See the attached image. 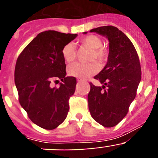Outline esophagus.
<instances>
[{
	"label": "esophagus",
	"mask_w": 158,
	"mask_h": 158,
	"mask_svg": "<svg viewBox=\"0 0 158 158\" xmlns=\"http://www.w3.org/2000/svg\"><path fill=\"white\" fill-rule=\"evenodd\" d=\"M81 79H77V82H81Z\"/></svg>",
	"instance_id": "1"
}]
</instances>
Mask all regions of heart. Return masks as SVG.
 Wrapping results in <instances>:
<instances>
[{
    "mask_svg": "<svg viewBox=\"0 0 158 158\" xmlns=\"http://www.w3.org/2000/svg\"><path fill=\"white\" fill-rule=\"evenodd\" d=\"M102 40L99 36L90 35L85 36L80 40V45L83 47L91 50L89 55V64L75 63L68 67V74L71 77L78 78H87L96 74L99 71V65H104L109 57V51L105 47H101ZM62 55L65 62L71 63L74 62L77 57V51L74 45L68 43L62 48Z\"/></svg>",
    "mask_w": 158,
    "mask_h": 158,
    "instance_id": "b5f03b06",
    "label": "heart"
}]
</instances>
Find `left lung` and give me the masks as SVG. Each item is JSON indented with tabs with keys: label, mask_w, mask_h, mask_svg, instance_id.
Segmentation results:
<instances>
[{
	"label": "left lung",
	"mask_w": 158,
	"mask_h": 158,
	"mask_svg": "<svg viewBox=\"0 0 158 158\" xmlns=\"http://www.w3.org/2000/svg\"><path fill=\"white\" fill-rule=\"evenodd\" d=\"M90 31L108 40L109 57L104 69L94 77L103 86L89 83V109L95 121L112 127L126 116L135 100L142 77L140 62L133 43L117 27L104 26Z\"/></svg>",
	"instance_id": "left-lung-1"
}]
</instances>
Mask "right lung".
Wrapping results in <instances>:
<instances>
[{
  "label": "right lung",
  "instance_id": "1",
  "mask_svg": "<svg viewBox=\"0 0 158 158\" xmlns=\"http://www.w3.org/2000/svg\"><path fill=\"white\" fill-rule=\"evenodd\" d=\"M77 36L56 31L38 34L23 49L15 67V84L20 105L35 124L46 130L58 127L69 111V99L73 95L77 80L65 77L62 48ZM63 81L52 88L53 80Z\"/></svg>",
  "mask_w": 158,
  "mask_h": 158
}]
</instances>
